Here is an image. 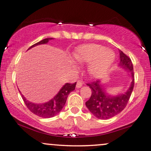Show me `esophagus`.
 <instances>
[{"instance_id":"34e87169","label":"esophagus","mask_w":151,"mask_h":151,"mask_svg":"<svg viewBox=\"0 0 151 151\" xmlns=\"http://www.w3.org/2000/svg\"><path fill=\"white\" fill-rule=\"evenodd\" d=\"M82 86H83V82L78 81L77 83V86H76V87H77V88H81Z\"/></svg>"}]
</instances>
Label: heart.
Masks as SVG:
<instances>
[{
	"label": "heart",
	"mask_w": 151,
	"mask_h": 151,
	"mask_svg": "<svg viewBox=\"0 0 151 151\" xmlns=\"http://www.w3.org/2000/svg\"><path fill=\"white\" fill-rule=\"evenodd\" d=\"M115 54L104 46L89 44L79 47L74 53V58L79 63H90L88 72L95 78L101 77L107 72L113 63Z\"/></svg>",
	"instance_id": "heart-1"
}]
</instances>
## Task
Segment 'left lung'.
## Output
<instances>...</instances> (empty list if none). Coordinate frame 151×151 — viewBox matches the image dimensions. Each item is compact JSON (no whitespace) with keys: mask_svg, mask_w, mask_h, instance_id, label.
Here are the masks:
<instances>
[{"mask_svg":"<svg viewBox=\"0 0 151 151\" xmlns=\"http://www.w3.org/2000/svg\"><path fill=\"white\" fill-rule=\"evenodd\" d=\"M119 65L130 72L132 79L126 92L124 94L112 96L106 92L105 88L99 80L86 83L91 88L92 93L91 98L86 102V105L90 112L99 119H109L121 113L127 106L134 88V70L131 59L121 50H119Z\"/></svg>","mask_w":151,"mask_h":151,"instance_id":"left-lung-1","label":"left lung"}]
</instances>
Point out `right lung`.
<instances>
[{
  "label": "right lung",
  "mask_w": 151,
  "mask_h": 151,
  "mask_svg": "<svg viewBox=\"0 0 151 151\" xmlns=\"http://www.w3.org/2000/svg\"><path fill=\"white\" fill-rule=\"evenodd\" d=\"M53 39V38L51 37L46 38V39L40 41L39 42L32 45L28 49H31L32 47H35L37 45L47 44L49 40ZM76 84H77V82L74 83H65L54 98H53L49 102L43 103V104H36V103L30 102V101L27 100L25 98V97L21 93L20 91L19 92L22 95V99L25 104H26V106L32 113L42 118H51L56 116L57 114H58L62 110L63 107L65 104L68 95L70 94V93H71L72 91H73L75 89Z\"/></svg>",
  "instance_id": "right-lung-1"
}]
</instances>
